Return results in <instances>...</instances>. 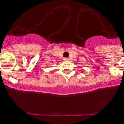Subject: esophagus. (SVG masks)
Masks as SVG:
<instances>
[{"label":"esophagus","mask_w":124,"mask_h":124,"mask_svg":"<svg viewBox=\"0 0 124 124\" xmlns=\"http://www.w3.org/2000/svg\"><path fill=\"white\" fill-rule=\"evenodd\" d=\"M63 60L65 61H69V59L68 58H64L63 59Z\"/></svg>","instance_id":"34e87169"}]
</instances>
